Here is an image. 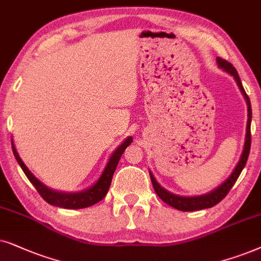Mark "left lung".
<instances>
[{
	"instance_id": "1",
	"label": "left lung",
	"mask_w": 261,
	"mask_h": 261,
	"mask_svg": "<svg viewBox=\"0 0 261 261\" xmlns=\"http://www.w3.org/2000/svg\"><path fill=\"white\" fill-rule=\"evenodd\" d=\"M217 63L220 67L229 72L231 76H234L235 81L238 82V86L241 89L242 94H244L246 101H247L248 105V121H247V134H246V142H245V148L244 151H242L241 159L238 163V166L235 167L234 172L231 173V175L225 180V181L222 184L221 186H218L216 190H214L213 192L204 194V196H199V197H180V196H175V194H172L168 191H166L165 189H162L161 186L159 185L158 181H156L154 176L150 173V179L152 182V186H154V190L158 196L161 198V199L165 201L166 204L171 205L172 207H174L176 210L180 211H197V210H201V209H207V207H213L216 205V204L220 203V201L223 199V198L227 196L229 193V191L231 190V187L234 186V184L236 180H238L239 175L241 174L242 169L246 166V162L248 160V155H249V150H251V143H252V136H251V121H252V107H251V100H249L248 95L246 94L244 86H242L241 80L239 77L238 71L236 69L232 67L231 63H229L228 61L223 60V58L217 57Z\"/></svg>"
}]
</instances>
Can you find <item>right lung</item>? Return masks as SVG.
<instances>
[{"mask_svg": "<svg viewBox=\"0 0 261 261\" xmlns=\"http://www.w3.org/2000/svg\"><path fill=\"white\" fill-rule=\"evenodd\" d=\"M133 143V138L128 137L127 140H125L123 144L113 152L109 160L105 171L100 176V179L96 181L94 186H92L90 189L86 190L85 192L80 193H62V192H56L47 189L46 186L43 185L32 173L29 171V168L25 166V163L22 162V160L19 158V154L16 152V149L14 147L13 141H12V148H13V154L15 156L17 163H19L21 169L25 173L27 178L33 184V186L36 187L38 193L40 194L41 198L45 201H47L51 205L58 206V207H64V209H83V207H88L94 205L106 196L107 191L110 189L111 181H112L113 173L116 171L118 162H119L120 156L123 155L125 149L127 148V145Z\"/></svg>", "mask_w": 261, "mask_h": 261, "instance_id": "right-lung-1", "label": "right lung"}]
</instances>
